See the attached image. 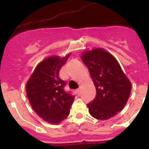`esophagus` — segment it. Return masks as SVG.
<instances>
[{
    "mask_svg": "<svg viewBox=\"0 0 149 149\" xmlns=\"http://www.w3.org/2000/svg\"><path fill=\"white\" fill-rule=\"evenodd\" d=\"M75 92L77 95H80L81 94V89H77L75 90Z\"/></svg>",
    "mask_w": 149,
    "mask_h": 149,
    "instance_id": "1",
    "label": "esophagus"
}]
</instances>
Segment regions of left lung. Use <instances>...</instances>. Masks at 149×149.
<instances>
[{
  "label": "left lung",
  "instance_id": "1",
  "mask_svg": "<svg viewBox=\"0 0 149 149\" xmlns=\"http://www.w3.org/2000/svg\"><path fill=\"white\" fill-rule=\"evenodd\" d=\"M81 60L87 66L96 89L95 98L87 104L89 113L100 120L110 119L125 106L131 82L115 57L102 48L86 51Z\"/></svg>",
  "mask_w": 149,
  "mask_h": 149
}]
</instances>
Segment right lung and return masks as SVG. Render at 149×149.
Wrapping results in <instances>:
<instances>
[{
    "mask_svg": "<svg viewBox=\"0 0 149 149\" xmlns=\"http://www.w3.org/2000/svg\"><path fill=\"white\" fill-rule=\"evenodd\" d=\"M68 56H51L41 62L26 86L27 98L34 111L51 124L66 119L74 100V95L65 90L66 83L59 76Z\"/></svg>",
    "mask_w": 149,
    "mask_h": 149,
    "instance_id": "right-lung-1",
    "label": "right lung"
}]
</instances>
